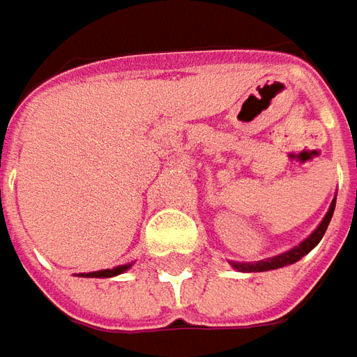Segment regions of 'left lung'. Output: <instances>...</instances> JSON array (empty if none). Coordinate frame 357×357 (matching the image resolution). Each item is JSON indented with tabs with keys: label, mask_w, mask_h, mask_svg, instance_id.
Instances as JSON below:
<instances>
[{
	"label": "left lung",
	"mask_w": 357,
	"mask_h": 357,
	"mask_svg": "<svg viewBox=\"0 0 357 357\" xmlns=\"http://www.w3.org/2000/svg\"><path fill=\"white\" fill-rule=\"evenodd\" d=\"M333 210H335V198L331 202V206H329V210H327V214H325V218L321 220V224H319V226L309 234V238H305L299 246L287 250L283 255H277V257H273V259H264V261L259 262H232V266L242 271V273H262V271H273V268H281V266H287V264H293V262L301 261L305 255L311 252V250L319 244V241L324 238L325 230H327V226H329V220H331V216H333Z\"/></svg>",
	"instance_id": "1"
}]
</instances>
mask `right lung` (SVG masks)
Listing matches in <instances>:
<instances>
[{
  "instance_id": "1",
  "label": "right lung",
  "mask_w": 357,
  "mask_h": 357,
  "mask_svg": "<svg viewBox=\"0 0 357 357\" xmlns=\"http://www.w3.org/2000/svg\"><path fill=\"white\" fill-rule=\"evenodd\" d=\"M131 264H121V266H115V268H105V271H95V273H80V277H91V279H107V277H115V275H121L129 268Z\"/></svg>"
}]
</instances>
